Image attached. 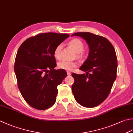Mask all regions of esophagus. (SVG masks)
Listing matches in <instances>:
<instances>
[{
	"label": "esophagus",
	"mask_w": 133,
	"mask_h": 133,
	"mask_svg": "<svg viewBox=\"0 0 133 133\" xmlns=\"http://www.w3.org/2000/svg\"><path fill=\"white\" fill-rule=\"evenodd\" d=\"M67 75H71V72H70V71H67Z\"/></svg>",
	"instance_id": "34e87169"
}]
</instances>
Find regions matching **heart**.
Segmentation results:
<instances>
[{
	"instance_id": "heart-1",
	"label": "heart",
	"mask_w": 133,
	"mask_h": 133,
	"mask_svg": "<svg viewBox=\"0 0 133 133\" xmlns=\"http://www.w3.org/2000/svg\"><path fill=\"white\" fill-rule=\"evenodd\" d=\"M69 45L74 49L75 52L77 53L78 55L79 56L82 55V52L84 48V44L82 42L81 40L79 38H75L70 41L69 43ZM62 48V44L56 46L54 49V55L56 59H61V51ZM78 64L77 62H69L67 61H62L58 63V68L62 70H67V71H72L75 67H77Z\"/></svg>"
}]
</instances>
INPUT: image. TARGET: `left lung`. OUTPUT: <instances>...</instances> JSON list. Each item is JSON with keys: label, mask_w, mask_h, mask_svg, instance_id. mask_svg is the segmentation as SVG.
Returning a JSON list of instances; mask_svg holds the SVG:
<instances>
[{"label": "left lung", "mask_w": 133, "mask_h": 133, "mask_svg": "<svg viewBox=\"0 0 133 133\" xmlns=\"http://www.w3.org/2000/svg\"><path fill=\"white\" fill-rule=\"evenodd\" d=\"M89 46L87 59L79 69L86 74L71 75L74 78L72 91L75 100L85 107L92 108L104 101L116 78V54L108 39L89 32H78Z\"/></svg>", "instance_id": "1"}]
</instances>
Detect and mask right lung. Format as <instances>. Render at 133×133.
I'll use <instances>...</instances> for the list:
<instances>
[{"instance_id":"obj_1","label":"right lung","mask_w":133,"mask_h":133,"mask_svg":"<svg viewBox=\"0 0 133 133\" xmlns=\"http://www.w3.org/2000/svg\"><path fill=\"white\" fill-rule=\"evenodd\" d=\"M69 37L68 34L40 33L26 39L18 49L14 63L18 87L32 107L44 110L55 103L57 86L67 74L64 70L54 69V52Z\"/></svg>"}]
</instances>
